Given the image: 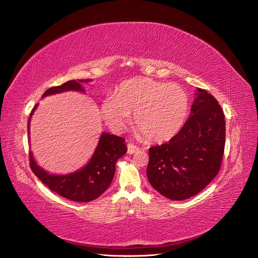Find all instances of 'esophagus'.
Listing matches in <instances>:
<instances>
[{
    "label": "esophagus",
    "mask_w": 258,
    "mask_h": 258,
    "mask_svg": "<svg viewBox=\"0 0 258 258\" xmlns=\"http://www.w3.org/2000/svg\"><path fill=\"white\" fill-rule=\"evenodd\" d=\"M139 151V147L138 146H136L135 145L134 143H127V153L128 154H135L136 152H138Z\"/></svg>",
    "instance_id": "1"
}]
</instances>
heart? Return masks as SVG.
Masks as SVG:
<instances>
[{
    "instance_id": "heart-1",
    "label": "heart",
    "mask_w": 258,
    "mask_h": 258,
    "mask_svg": "<svg viewBox=\"0 0 258 258\" xmlns=\"http://www.w3.org/2000/svg\"><path fill=\"white\" fill-rule=\"evenodd\" d=\"M188 108V95L181 86L148 77L123 81L100 105L105 122L115 131L123 130L134 113L135 127L153 142L174 137L185 123Z\"/></svg>"
}]
</instances>
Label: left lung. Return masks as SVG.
Returning a JSON list of instances; mask_svg holds the SVG:
<instances>
[{"mask_svg":"<svg viewBox=\"0 0 258 258\" xmlns=\"http://www.w3.org/2000/svg\"><path fill=\"white\" fill-rule=\"evenodd\" d=\"M191 115L167 143L150 147L147 179L158 192L182 201L202 191L219 173L225 150L222 106L198 88Z\"/></svg>","mask_w":258,"mask_h":258,"instance_id":"8db88e82","label":"left lung"}]
</instances>
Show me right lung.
<instances>
[{"mask_svg": "<svg viewBox=\"0 0 258 258\" xmlns=\"http://www.w3.org/2000/svg\"><path fill=\"white\" fill-rule=\"evenodd\" d=\"M83 81L87 83L89 80H79V83ZM79 83L69 80L60 86L52 87L43 94V97L64 91L84 92ZM36 106L31 111L30 117ZM124 141L123 138L115 135L103 133L89 163L74 173L64 175L50 174L36 165L31 153H29L30 168L39 181H42L53 192L73 202H90L100 197L111 185L115 174L116 162L127 151Z\"/></svg>", "mask_w": 258, "mask_h": 258, "instance_id": "add662e5", "label": "right lung"}]
</instances>
